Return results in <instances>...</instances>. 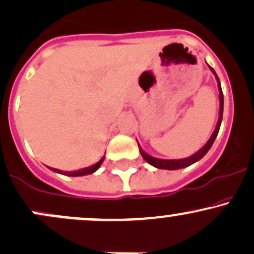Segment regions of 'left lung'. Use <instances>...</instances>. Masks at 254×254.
Returning a JSON list of instances; mask_svg holds the SVG:
<instances>
[{"label":"left lung","mask_w":254,"mask_h":254,"mask_svg":"<svg viewBox=\"0 0 254 254\" xmlns=\"http://www.w3.org/2000/svg\"><path fill=\"white\" fill-rule=\"evenodd\" d=\"M209 68H210V70L212 71V74H214L215 77H216L218 92H220V111H218V121H217L216 127H215L214 132H212V135L210 136V138H209V141L206 142V143L204 144L199 150L196 151V153H194L193 155H191V156H189V157H185V159H172V160L157 159V157H154V156L149 155V154L145 153V151L141 148V145H139L138 142H137V144H138V148H139V151H141L142 157H143V159L148 162V164L151 165V166H154V167H155V168H159V170L174 171V170H180V168H184V167H188V166H191L192 164H194V162L199 161V160L202 159V157L205 155L206 153H208L209 149H210V148H211L212 143H214L215 138H216V137H217V133H218V130H220L221 123H222V116H223V93H222V89H221V83H220V80H218V76L216 75V72H215V70L211 68L210 65H209Z\"/></svg>","instance_id":"left-lung-1"}]
</instances>
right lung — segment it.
Listing matches in <instances>:
<instances>
[{"mask_svg": "<svg viewBox=\"0 0 254 254\" xmlns=\"http://www.w3.org/2000/svg\"><path fill=\"white\" fill-rule=\"evenodd\" d=\"M105 156H103L100 159V161H98L97 164L89 166V167H86V168H81V170H77V171H61V170H57V168H52V167H49L51 171L56 172V173H60V174H64V176H68V177H82V176H88V174H92L94 173L95 171L99 170V167H100L101 164H103Z\"/></svg>", "mask_w": 254, "mask_h": 254, "instance_id": "1", "label": "right lung"}]
</instances>
